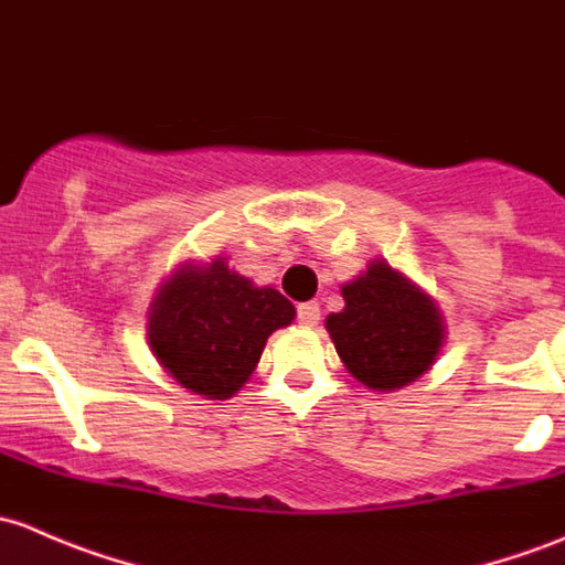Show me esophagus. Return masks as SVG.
Segmentation results:
<instances>
[{"label": "esophagus", "mask_w": 565, "mask_h": 565, "mask_svg": "<svg viewBox=\"0 0 565 565\" xmlns=\"http://www.w3.org/2000/svg\"><path fill=\"white\" fill-rule=\"evenodd\" d=\"M296 318H299L301 326H318V321H321V307H318V301H305V305L296 307Z\"/></svg>", "instance_id": "1"}]
</instances>
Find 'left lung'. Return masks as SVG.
I'll return each instance as SVG.
<instances>
[{"label":"left lung","mask_w":565,"mask_h":565,"mask_svg":"<svg viewBox=\"0 0 565 565\" xmlns=\"http://www.w3.org/2000/svg\"><path fill=\"white\" fill-rule=\"evenodd\" d=\"M345 310L326 318L348 372L375 392H394L433 367L444 345V316L435 301L386 260L342 285Z\"/></svg>","instance_id":"left-lung-1"}]
</instances>
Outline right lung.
<instances>
[{"instance_id": "1", "label": "right lung", "mask_w": 565, "mask_h": 565, "mask_svg": "<svg viewBox=\"0 0 565 565\" xmlns=\"http://www.w3.org/2000/svg\"><path fill=\"white\" fill-rule=\"evenodd\" d=\"M296 310L275 288H258L225 258L184 264L157 290L147 340L162 370L190 392L228 399L247 383L275 329Z\"/></svg>"}]
</instances>
